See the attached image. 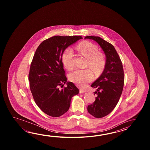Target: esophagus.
I'll return each mask as SVG.
<instances>
[{
  "mask_svg": "<svg viewBox=\"0 0 150 150\" xmlns=\"http://www.w3.org/2000/svg\"><path fill=\"white\" fill-rule=\"evenodd\" d=\"M86 91L85 90H83L82 89H80L79 93H85Z\"/></svg>",
  "mask_w": 150,
  "mask_h": 150,
  "instance_id": "obj_1",
  "label": "esophagus"
}]
</instances>
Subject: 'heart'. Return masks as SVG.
<instances>
[{"label": "heart", "mask_w": 150, "mask_h": 150, "mask_svg": "<svg viewBox=\"0 0 150 150\" xmlns=\"http://www.w3.org/2000/svg\"><path fill=\"white\" fill-rule=\"evenodd\" d=\"M76 49L80 54L87 58V67H91L95 74H99L102 72L105 67V59L103 54L98 52V46L89 42L83 41L78 45ZM74 51L70 48L66 49L62 54L63 64L68 70L74 68ZM93 77L92 71L89 69H76L69 75L71 81L81 87L86 86L93 79Z\"/></svg>", "instance_id": "1"}]
</instances>
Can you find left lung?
<instances>
[{
	"label": "left lung",
	"mask_w": 150,
	"mask_h": 150,
	"mask_svg": "<svg viewBox=\"0 0 150 150\" xmlns=\"http://www.w3.org/2000/svg\"><path fill=\"white\" fill-rule=\"evenodd\" d=\"M85 38L96 42L106 57L105 67L102 74L91 85L93 88H97L96 101L87 107V110L91 115L96 118H101L112 111L121 97L125 80L123 65L112 44L99 36H87Z\"/></svg>",
	"instance_id": "obj_1"
}]
</instances>
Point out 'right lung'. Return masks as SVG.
I'll return each mask as SVG.
<instances>
[{
	"label": "right lung",
	"mask_w": 150,
	"mask_h": 150,
	"mask_svg": "<svg viewBox=\"0 0 150 150\" xmlns=\"http://www.w3.org/2000/svg\"><path fill=\"white\" fill-rule=\"evenodd\" d=\"M81 36H55L45 40L35 51L30 67V89L36 104L52 117H59L67 112L71 100L79 90L67 82L62 56L64 50ZM66 83L67 86L61 89Z\"/></svg>",
	"instance_id": "add662e5"
}]
</instances>
